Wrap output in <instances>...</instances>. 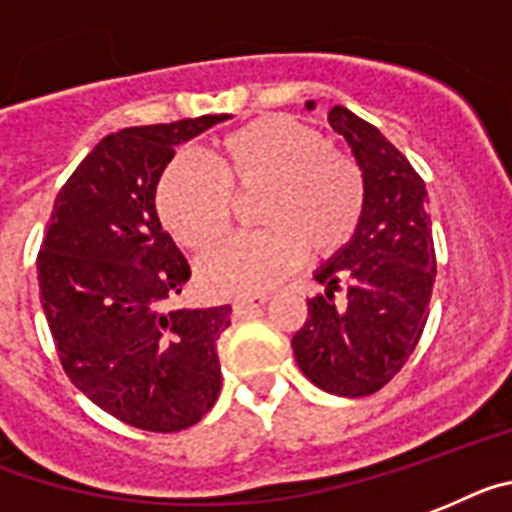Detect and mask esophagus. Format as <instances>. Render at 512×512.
Returning a JSON list of instances; mask_svg holds the SVG:
<instances>
[{"instance_id": "1", "label": "esophagus", "mask_w": 512, "mask_h": 512, "mask_svg": "<svg viewBox=\"0 0 512 512\" xmlns=\"http://www.w3.org/2000/svg\"><path fill=\"white\" fill-rule=\"evenodd\" d=\"M265 302H268V299H263V296H257V299H239V302H234V315H247V312H255V309L263 307Z\"/></svg>"}]
</instances>
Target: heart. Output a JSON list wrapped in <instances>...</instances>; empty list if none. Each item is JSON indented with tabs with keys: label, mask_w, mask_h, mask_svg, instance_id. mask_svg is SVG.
<instances>
[{
	"label": "heart",
	"mask_w": 512,
	"mask_h": 512,
	"mask_svg": "<svg viewBox=\"0 0 512 512\" xmlns=\"http://www.w3.org/2000/svg\"><path fill=\"white\" fill-rule=\"evenodd\" d=\"M229 190H263L255 210L263 229L229 236L197 260L200 289L221 299L265 294L304 252H338L364 213V176L354 158L291 117L255 119L226 135L216 166L192 153L171 158L158 179V216L176 242L200 249L229 226Z\"/></svg>",
	"instance_id": "1"
}]
</instances>
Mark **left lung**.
<instances>
[{"mask_svg":"<svg viewBox=\"0 0 512 512\" xmlns=\"http://www.w3.org/2000/svg\"><path fill=\"white\" fill-rule=\"evenodd\" d=\"M309 111L315 101L304 103ZM364 176V213L349 244L315 270L325 294L291 338L312 385L343 398L372 395L414 354L435 286V244L422 176L377 127L346 106L328 114ZM347 286L343 305L332 294Z\"/></svg>","mask_w":512,"mask_h":512,"instance_id":"1","label":"left lung"}]
</instances>
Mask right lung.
<instances>
[{"label": "right lung", "mask_w": 512, "mask_h": 512, "mask_svg": "<svg viewBox=\"0 0 512 512\" xmlns=\"http://www.w3.org/2000/svg\"><path fill=\"white\" fill-rule=\"evenodd\" d=\"M226 119L106 135L54 200L36 263L46 322L75 388L130 427L179 432L221 393L231 307H169L190 263L158 221L156 190L176 145Z\"/></svg>", "instance_id": "1"}]
</instances>
